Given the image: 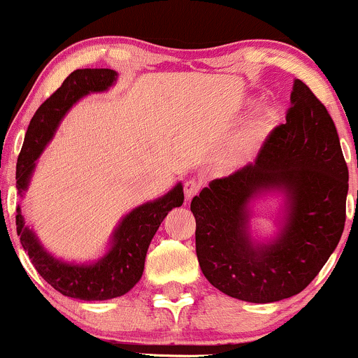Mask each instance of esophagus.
<instances>
[{"mask_svg":"<svg viewBox=\"0 0 358 358\" xmlns=\"http://www.w3.org/2000/svg\"><path fill=\"white\" fill-rule=\"evenodd\" d=\"M183 192H185V199H187V202H190L193 196L200 192V183L196 182V180H188V182H185L183 185Z\"/></svg>","mask_w":358,"mask_h":358,"instance_id":"esophagus-1","label":"esophagus"}]
</instances>
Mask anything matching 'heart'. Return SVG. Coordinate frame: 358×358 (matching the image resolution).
<instances>
[{
	"label": "heart",
	"mask_w": 358,
	"mask_h": 358,
	"mask_svg": "<svg viewBox=\"0 0 358 358\" xmlns=\"http://www.w3.org/2000/svg\"><path fill=\"white\" fill-rule=\"evenodd\" d=\"M259 134H261V127H259V122H254V124H250L248 129L244 131V133L241 134L239 138L236 139V143L229 148L227 153L224 156V163L227 166H239L242 163L248 159V156L250 155V151H252L254 145H256V141L259 139Z\"/></svg>",
	"instance_id": "b5f03b06"
}]
</instances>
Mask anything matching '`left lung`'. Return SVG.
Returning a JSON list of instances; mask_svg holds the SVG:
<instances>
[{
    "label": "left lung",
    "mask_w": 358,
    "mask_h": 358,
    "mask_svg": "<svg viewBox=\"0 0 358 358\" xmlns=\"http://www.w3.org/2000/svg\"><path fill=\"white\" fill-rule=\"evenodd\" d=\"M285 195L273 241L250 237L248 203ZM348 168L324 106L294 79L286 122L271 131L256 162L193 196L195 248L203 276L229 296L274 303L301 293L331 256L345 227Z\"/></svg>",
    "instance_id": "obj_1"
}]
</instances>
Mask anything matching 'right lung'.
<instances>
[{
    "instance_id": "add662e5",
    "label": "right lung",
    "mask_w": 358,
    "mask_h": 358,
    "mask_svg": "<svg viewBox=\"0 0 358 358\" xmlns=\"http://www.w3.org/2000/svg\"><path fill=\"white\" fill-rule=\"evenodd\" d=\"M117 79L110 69H79L36 109L31 117L18 163L16 188L23 196L34 175L36 159L50 143L69 109L82 97L104 92ZM183 203V187L176 183L166 195L133 208L113 232L108 252L90 264H73L53 257L40 244L36 234L24 225L22 208L16 207V232L35 269L59 293L84 301H104L126 294L143 276L150 242L171 208Z\"/></svg>"
}]
</instances>
